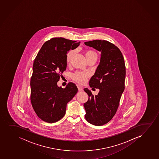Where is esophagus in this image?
Listing matches in <instances>:
<instances>
[{"instance_id": "esophagus-1", "label": "esophagus", "mask_w": 159, "mask_h": 159, "mask_svg": "<svg viewBox=\"0 0 159 159\" xmlns=\"http://www.w3.org/2000/svg\"><path fill=\"white\" fill-rule=\"evenodd\" d=\"M77 88H78V89H79V91H82V90H83L82 87H80V85H78V86H77Z\"/></svg>"}]
</instances>
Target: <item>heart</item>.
<instances>
[{
    "label": "heart",
    "instance_id": "obj_1",
    "mask_svg": "<svg viewBox=\"0 0 159 159\" xmlns=\"http://www.w3.org/2000/svg\"><path fill=\"white\" fill-rule=\"evenodd\" d=\"M84 53L85 56L86 57L87 61L92 59H97V58H98L97 53H96L95 52L93 51V50H87L84 51ZM74 53L75 51L72 50H70L68 52V53L66 54V61L67 63H70V61L72 59V57L74 55ZM89 74L87 73L77 72L74 74L72 78L74 79V80L76 81V82L83 84L86 82L87 79L89 77Z\"/></svg>",
    "mask_w": 159,
    "mask_h": 159
}]
</instances>
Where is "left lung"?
I'll use <instances>...</instances> for the list:
<instances>
[{
  "label": "left lung",
  "mask_w": 159,
  "mask_h": 159,
  "mask_svg": "<svg viewBox=\"0 0 159 159\" xmlns=\"http://www.w3.org/2000/svg\"><path fill=\"white\" fill-rule=\"evenodd\" d=\"M84 44L101 52L100 64L89 81L90 87L100 91L98 95L93 96L88 88L84 89L89 96L84 104L85 119L99 126L109 122L119 107L125 90V60L120 49L108 41L94 40Z\"/></svg>",
  "instance_id": "1"
}]
</instances>
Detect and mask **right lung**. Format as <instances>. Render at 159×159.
I'll use <instances>...</instances> for the list:
<instances>
[{
	"mask_svg": "<svg viewBox=\"0 0 159 159\" xmlns=\"http://www.w3.org/2000/svg\"><path fill=\"white\" fill-rule=\"evenodd\" d=\"M80 43L61 37L51 38L43 44L34 59L30 98L34 111L43 121L54 123L62 119L66 104L77 93L74 83H69L62 88L58 87L57 82L66 71L68 51L77 48Z\"/></svg>",
	"mask_w": 159,
	"mask_h": 159,
	"instance_id": "obj_1",
	"label": "right lung"
}]
</instances>
